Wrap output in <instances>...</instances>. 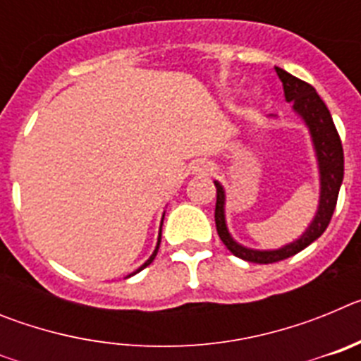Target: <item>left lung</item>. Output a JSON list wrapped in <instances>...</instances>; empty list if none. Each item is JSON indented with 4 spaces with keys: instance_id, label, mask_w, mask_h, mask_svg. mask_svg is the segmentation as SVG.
Returning a JSON list of instances; mask_svg holds the SVG:
<instances>
[{
    "instance_id": "left-lung-1",
    "label": "left lung",
    "mask_w": 361,
    "mask_h": 361,
    "mask_svg": "<svg viewBox=\"0 0 361 361\" xmlns=\"http://www.w3.org/2000/svg\"><path fill=\"white\" fill-rule=\"evenodd\" d=\"M275 70L279 73L280 81H282L283 95H286L289 103H293L296 114H300L302 119L305 121V124L309 126V132L312 135L314 148H317L322 180L320 206H318V213L314 216V220L311 222V226H309V229L296 242L276 251L247 250V247H242L240 244H237V242L229 237L224 220V190H222V186L219 183H215V224L220 240L224 242L226 247L235 257L253 264L280 262V260H286V258L300 253L311 242L317 240L322 233L327 229L331 219H333L338 193H340V186H342L343 180V148L342 141H340V135L336 132V126L333 123V117H331V111L327 110V106H325V103L320 99V95L317 94V90L309 82L295 78V75L288 73L286 70L279 68V66Z\"/></svg>"
}]
</instances>
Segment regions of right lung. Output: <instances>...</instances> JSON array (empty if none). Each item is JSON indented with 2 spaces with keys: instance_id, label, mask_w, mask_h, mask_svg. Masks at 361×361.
<instances>
[{
  "instance_id": "add662e5",
  "label": "right lung",
  "mask_w": 361,
  "mask_h": 361,
  "mask_svg": "<svg viewBox=\"0 0 361 361\" xmlns=\"http://www.w3.org/2000/svg\"><path fill=\"white\" fill-rule=\"evenodd\" d=\"M159 244H161V233H159V242H157V247H155V251H153V255H152V257L148 258V262H145V266H141V269H145L146 266H149V264L153 262V258H155V255H157V251H159ZM141 269H139V271H141Z\"/></svg>"
}]
</instances>
